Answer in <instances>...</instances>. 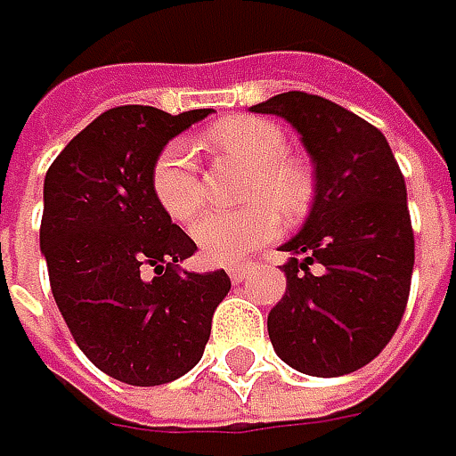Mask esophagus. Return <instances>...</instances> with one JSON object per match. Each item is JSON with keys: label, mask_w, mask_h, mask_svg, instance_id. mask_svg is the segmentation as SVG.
<instances>
[{"label": "esophagus", "mask_w": 456, "mask_h": 456, "mask_svg": "<svg viewBox=\"0 0 456 456\" xmlns=\"http://www.w3.org/2000/svg\"><path fill=\"white\" fill-rule=\"evenodd\" d=\"M225 272H228V276H231L233 281H243V279H246L248 273L254 272V264H248V261H240V264H231V266L225 269Z\"/></svg>", "instance_id": "34e87169"}]
</instances>
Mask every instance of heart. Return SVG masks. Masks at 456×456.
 Here are the masks:
<instances>
[{
  "label": "heart",
  "mask_w": 456,
  "mask_h": 456,
  "mask_svg": "<svg viewBox=\"0 0 456 456\" xmlns=\"http://www.w3.org/2000/svg\"><path fill=\"white\" fill-rule=\"evenodd\" d=\"M205 144L225 159L248 167L246 200L256 202L240 213H208L192 225V240L205 261L231 264L269 243L279 233V216L297 218L312 200L309 169L287 157L289 139L281 126L258 116H233L205 134ZM151 190L167 216L190 223L202 210V180L192 144L169 142L151 169Z\"/></svg>",
  "instance_id": "heart-1"
}]
</instances>
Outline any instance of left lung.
Here are the masks:
<instances>
[{
  "label": "left lung",
  "instance_id": "left-lung-1",
  "mask_svg": "<svg viewBox=\"0 0 456 456\" xmlns=\"http://www.w3.org/2000/svg\"><path fill=\"white\" fill-rule=\"evenodd\" d=\"M287 118L314 165V202L281 251L287 291L269 312L276 355L338 378L391 342L409 302L413 231L406 183L386 136L322 96L289 91L251 106Z\"/></svg>",
  "mask_w": 456,
  "mask_h": 456
}]
</instances>
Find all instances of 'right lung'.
Wrapping results in <instances>:
<instances>
[{
  "label": "right lung",
  "instance_id": "1",
  "mask_svg": "<svg viewBox=\"0 0 456 456\" xmlns=\"http://www.w3.org/2000/svg\"><path fill=\"white\" fill-rule=\"evenodd\" d=\"M208 114L116 106L73 136L45 175L40 251L55 305L86 358L129 386L192 370L231 289L223 269L180 266L198 246L151 190L167 142Z\"/></svg>",
  "mask_w": 456,
  "mask_h": 456
}]
</instances>
